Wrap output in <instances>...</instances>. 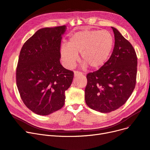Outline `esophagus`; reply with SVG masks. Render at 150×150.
<instances>
[{
  "label": "esophagus",
  "instance_id": "obj_1",
  "mask_svg": "<svg viewBox=\"0 0 150 150\" xmlns=\"http://www.w3.org/2000/svg\"><path fill=\"white\" fill-rule=\"evenodd\" d=\"M83 75V74L81 71H74V75L75 76H79V75Z\"/></svg>",
  "mask_w": 150,
  "mask_h": 150
}]
</instances>
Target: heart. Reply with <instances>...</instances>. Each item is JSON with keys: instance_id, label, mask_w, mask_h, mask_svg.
I'll return each instance as SVG.
<instances>
[{"instance_id": "b5f03b06", "label": "heart", "mask_w": 150, "mask_h": 150, "mask_svg": "<svg viewBox=\"0 0 150 150\" xmlns=\"http://www.w3.org/2000/svg\"><path fill=\"white\" fill-rule=\"evenodd\" d=\"M114 46V38L108 31H80L69 39L67 46L61 48V59L66 67L73 68L80 53L84 67L99 69L107 62Z\"/></svg>"}]
</instances>
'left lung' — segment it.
Returning <instances> with one entry per match:
<instances>
[{
  "instance_id": "obj_1",
  "label": "left lung",
  "mask_w": 150,
  "mask_h": 150,
  "mask_svg": "<svg viewBox=\"0 0 150 150\" xmlns=\"http://www.w3.org/2000/svg\"><path fill=\"white\" fill-rule=\"evenodd\" d=\"M115 44L109 59L88 74L85 90L88 106L100 112L114 111L128 100L136 85L137 57L134 47L112 27Z\"/></svg>"
}]
</instances>
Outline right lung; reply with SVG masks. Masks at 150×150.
<instances>
[{
    "instance_id": "add662e5",
    "label": "right lung",
    "mask_w": 150,
    "mask_h": 150,
    "mask_svg": "<svg viewBox=\"0 0 150 150\" xmlns=\"http://www.w3.org/2000/svg\"><path fill=\"white\" fill-rule=\"evenodd\" d=\"M65 25L38 30L23 44L16 70V82L25 106L35 114L47 115L62 108L65 91L74 71L60 62V44Z\"/></svg>"
}]
</instances>
